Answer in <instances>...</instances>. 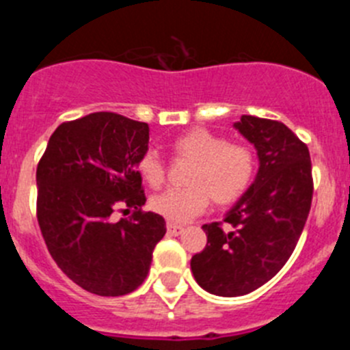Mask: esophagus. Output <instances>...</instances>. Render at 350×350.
I'll return each instance as SVG.
<instances>
[{
    "instance_id": "1",
    "label": "esophagus",
    "mask_w": 350,
    "mask_h": 350,
    "mask_svg": "<svg viewBox=\"0 0 350 350\" xmlns=\"http://www.w3.org/2000/svg\"><path fill=\"white\" fill-rule=\"evenodd\" d=\"M166 228H168V233L173 234V237H177V234H180L182 231H184V226L173 224V222H168V226H166Z\"/></svg>"
}]
</instances>
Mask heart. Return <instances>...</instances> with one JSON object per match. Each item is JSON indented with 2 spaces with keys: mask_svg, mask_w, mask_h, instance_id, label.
Here are the masks:
<instances>
[{
  "mask_svg": "<svg viewBox=\"0 0 350 350\" xmlns=\"http://www.w3.org/2000/svg\"><path fill=\"white\" fill-rule=\"evenodd\" d=\"M177 159L193 161L182 189H166L150 200L156 213L172 222H185L208 206L237 203L256 178L258 156L247 144H233L224 135L205 128L180 133L170 144ZM137 172L150 187L165 182L166 166L159 154L148 148L138 157Z\"/></svg>",
  "mask_w": 350,
  "mask_h": 350,
  "instance_id": "obj_1",
  "label": "heart"
}]
</instances>
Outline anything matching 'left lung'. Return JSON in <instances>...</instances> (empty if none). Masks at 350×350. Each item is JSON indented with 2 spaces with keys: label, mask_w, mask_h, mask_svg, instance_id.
Masks as SVG:
<instances>
[{
  "label": "left lung",
  "mask_w": 350,
  "mask_h": 350,
  "mask_svg": "<svg viewBox=\"0 0 350 350\" xmlns=\"http://www.w3.org/2000/svg\"><path fill=\"white\" fill-rule=\"evenodd\" d=\"M234 128L258 148L254 184L224 222L203 224L206 247L193 256L191 270L217 296L249 295L273 279L296 249L314 194L307 144L279 120L242 116Z\"/></svg>",
  "instance_id": "left-lung-1"
}]
</instances>
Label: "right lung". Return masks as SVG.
Listing matches in <instances>:
<instances>
[{"mask_svg":"<svg viewBox=\"0 0 350 350\" xmlns=\"http://www.w3.org/2000/svg\"><path fill=\"white\" fill-rule=\"evenodd\" d=\"M148 148V124L96 112L57 126L36 168V219L52 259L77 286L122 296L147 277L166 233L159 213L144 212L137 161ZM133 208L129 219L111 221Z\"/></svg>","mask_w":350,"mask_h":350,"instance_id":"1","label":"right lung"}]
</instances>
